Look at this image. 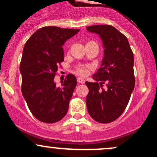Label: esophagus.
<instances>
[{
	"label": "esophagus",
	"mask_w": 157,
	"mask_h": 157,
	"mask_svg": "<svg viewBox=\"0 0 157 157\" xmlns=\"http://www.w3.org/2000/svg\"><path fill=\"white\" fill-rule=\"evenodd\" d=\"M77 82H79V83H84L85 82V80L84 79L81 78V77H77Z\"/></svg>",
	"instance_id": "34e87169"
}]
</instances>
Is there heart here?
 Instances as JSON below:
<instances>
[{
	"mask_svg": "<svg viewBox=\"0 0 157 157\" xmlns=\"http://www.w3.org/2000/svg\"><path fill=\"white\" fill-rule=\"evenodd\" d=\"M90 42H93V41H90ZM88 71H89V67H87V66H80L77 68V74H79L80 75H82V76H85V75H87Z\"/></svg>",
	"mask_w": 157,
	"mask_h": 157,
	"instance_id": "1",
	"label": "heart"
}]
</instances>
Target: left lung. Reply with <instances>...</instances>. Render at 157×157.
Segmentation results:
<instances>
[{"label": "left lung", "mask_w": 157, "mask_h": 157, "mask_svg": "<svg viewBox=\"0 0 157 157\" xmlns=\"http://www.w3.org/2000/svg\"><path fill=\"white\" fill-rule=\"evenodd\" d=\"M86 29L100 35L104 47L101 66L93 75L96 82H86V105L95 121L109 123L123 113L134 89V55L127 37L111 25Z\"/></svg>", "instance_id": "8db88e82"}]
</instances>
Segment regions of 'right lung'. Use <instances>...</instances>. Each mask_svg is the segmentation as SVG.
<instances>
[{
  "label": "right lung",
  "instance_id": "1",
  "mask_svg": "<svg viewBox=\"0 0 157 157\" xmlns=\"http://www.w3.org/2000/svg\"><path fill=\"white\" fill-rule=\"evenodd\" d=\"M79 30L45 26L25 44L20 66L21 91L31 113L40 121L54 123L67 113L77 79L69 74L60 87L56 86L54 79L64 60L63 45Z\"/></svg>",
  "mask_w": 157,
  "mask_h": 157
}]
</instances>
